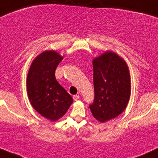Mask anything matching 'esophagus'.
I'll list each match as a JSON object with an SVG mask.
<instances>
[{"mask_svg": "<svg viewBox=\"0 0 158 158\" xmlns=\"http://www.w3.org/2000/svg\"><path fill=\"white\" fill-rule=\"evenodd\" d=\"M79 98H80V96L78 95H74V96H73L74 101H77Z\"/></svg>", "mask_w": 158, "mask_h": 158, "instance_id": "obj_1", "label": "esophagus"}]
</instances>
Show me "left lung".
Masks as SVG:
<instances>
[{
  "label": "left lung",
  "instance_id": "1",
  "mask_svg": "<svg viewBox=\"0 0 158 158\" xmlns=\"http://www.w3.org/2000/svg\"><path fill=\"white\" fill-rule=\"evenodd\" d=\"M93 102L89 104L93 116L101 122L116 118L126 107L131 95V78L125 61L107 51L93 61Z\"/></svg>",
  "mask_w": 158,
  "mask_h": 158
}]
</instances>
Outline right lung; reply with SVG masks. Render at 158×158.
I'll return each mask as SVG.
<instances>
[{
	"instance_id": "obj_1",
	"label": "right lung",
	"mask_w": 158,
	"mask_h": 158,
	"mask_svg": "<svg viewBox=\"0 0 158 158\" xmlns=\"http://www.w3.org/2000/svg\"><path fill=\"white\" fill-rule=\"evenodd\" d=\"M62 60L54 51L42 53L33 60L27 79L31 105L51 121L61 118L73 102L72 96L56 80L55 70Z\"/></svg>"
}]
</instances>
